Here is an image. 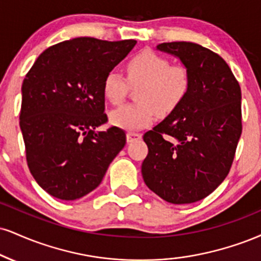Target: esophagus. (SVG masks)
<instances>
[{
	"label": "esophagus",
	"mask_w": 261,
	"mask_h": 261,
	"mask_svg": "<svg viewBox=\"0 0 261 261\" xmlns=\"http://www.w3.org/2000/svg\"><path fill=\"white\" fill-rule=\"evenodd\" d=\"M141 137H142V135L137 134V133H127L126 134V140L128 143L135 142V141H137V140H141Z\"/></svg>",
	"instance_id": "esophagus-1"
}]
</instances>
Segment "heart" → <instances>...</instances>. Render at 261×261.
Wrapping results in <instances>:
<instances>
[{
  "label": "heart",
  "instance_id": "heart-1",
  "mask_svg": "<svg viewBox=\"0 0 261 261\" xmlns=\"http://www.w3.org/2000/svg\"><path fill=\"white\" fill-rule=\"evenodd\" d=\"M131 85H142L137 103L119 107L109 114L114 126L124 130H140L152 125L162 114H169L180 106L191 87V73L184 65H170V61L158 53L144 49L127 63ZM128 83L118 69H112L103 80V95L112 105L126 97Z\"/></svg>",
  "mask_w": 261,
  "mask_h": 261
}]
</instances>
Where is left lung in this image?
I'll list each match as a JSON object with an SVG mask.
<instances>
[{
    "instance_id": "obj_1",
    "label": "left lung",
    "mask_w": 261,
    "mask_h": 261,
    "mask_svg": "<svg viewBox=\"0 0 261 261\" xmlns=\"http://www.w3.org/2000/svg\"><path fill=\"white\" fill-rule=\"evenodd\" d=\"M159 51L180 59L191 73L187 96L143 135L148 154L144 184L172 204L205 198L225 180L242 134L241 87L220 56L193 42H164Z\"/></svg>"
}]
</instances>
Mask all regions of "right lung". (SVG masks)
I'll use <instances>...</instances> for the list:
<instances>
[{
    "instance_id": "right-lung-1",
    "label": "right lung",
    "mask_w": 261,
    "mask_h": 261,
    "mask_svg": "<svg viewBox=\"0 0 261 261\" xmlns=\"http://www.w3.org/2000/svg\"><path fill=\"white\" fill-rule=\"evenodd\" d=\"M135 40L77 37L48 47L21 85L20 130L29 170L39 186L62 200L86 196L126 143L108 120L103 80L136 45Z\"/></svg>"
}]
</instances>
